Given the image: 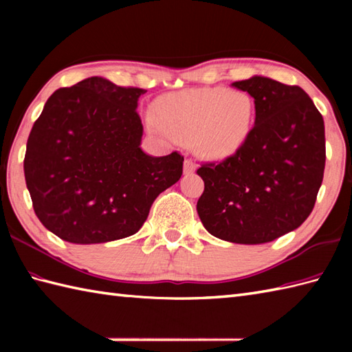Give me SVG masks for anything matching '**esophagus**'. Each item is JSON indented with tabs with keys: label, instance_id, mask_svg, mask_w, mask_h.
<instances>
[{
	"label": "esophagus",
	"instance_id": "esophagus-1",
	"mask_svg": "<svg viewBox=\"0 0 352 352\" xmlns=\"http://www.w3.org/2000/svg\"><path fill=\"white\" fill-rule=\"evenodd\" d=\"M197 170V163H193L192 160H186L184 162V174H192V172Z\"/></svg>",
	"mask_w": 352,
	"mask_h": 352
}]
</instances>
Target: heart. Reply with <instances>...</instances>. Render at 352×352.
Masks as SVG:
<instances>
[{
	"instance_id": "1",
	"label": "heart",
	"mask_w": 352,
	"mask_h": 352,
	"mask_svg": "<svg viewBox=\"0 0 352 352\" xmlns=\"http://www.w3.org/2000/svg\"><path fill=\"white\" fill-rule=\"evenodd\" d=\"M155 124L207 160L241 151L252 131L256 104L242 91L193 89L164 95L153 106Z\"/></svg>"
}]
</instances>
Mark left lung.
<instances>
[{
	"mask_svg": "<svg viewBox=\"0 0 352 352\" xmlns=\"http://www.w3.org/2000/svg\"><path fill=\"white\" fill-rule=\"evenodd\" d=\"M256 104V122L241 151L201 164L197 210L208 233L257 245L309 218L324 178V119L300 86L254 76L234 81Z\"/></svg>",
	"mask_w": 352,
	"mask_h": 352,
	"instance_id": "obj_1",
	"label": "left lung"
}]
</instances>
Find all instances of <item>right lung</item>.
I'll use <instances>...</instances> for the list:
<instances>
[{
  "mask_svg": "<svg viewBox=\"0 0 352 352\" xmlns=\"http://www.w3.org/2000/svg\"><path fill=\"white\" fill-rule=\"evenodd\" d=\"M146 91L91 77L45 102L27 140L24 174L43 227L71 243L138 233L154 199L183 174L177 151L148 155L138 100Z\"/></svg>",
  "mask_w": 352,
  "mask_h": 352,
  "instance_id": "obj_1",
  "label": "right lung"
}]
</instances>
